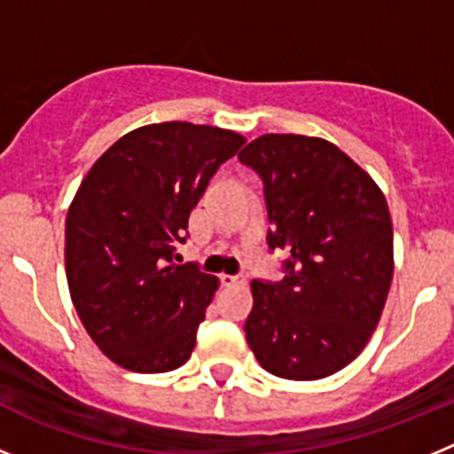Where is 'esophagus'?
<instances>
[{
	"instance_id": "1",
	"label": "esophagus",
	"mask_w": 454,
	"mask_h": 454,
	"mask_svg": "<svg viewBox=\"0 0 454 454\" xmlns=\"http://www.w3.org/2000/svg\"><path fill=\"white\" fill-rule=\"evenodd\" d=\"M220 284H223V286H243V284H246V277L243 275H220Z\"/></svg>"
}]
</instances>
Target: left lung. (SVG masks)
<instances>
[{
  "mask_svg": "<svg viewBox=\"0 0 454 454\" xmlns=\"http://www.w3.org/2000/svg\"><path fill=\"white\" fill-rule=\"evenodd\" d=\"M262 177L268 247L284 279L252 282L246 336L256 362L284 380L346 368L375 332L393 277L384 192L334 143L266 134L239 154Z\"/></svg>",
  "mask_w": 454,
  "mask_h": 454,
  "instance_id": "8db88e82",
  "label": "left lung"
}]
</instances>
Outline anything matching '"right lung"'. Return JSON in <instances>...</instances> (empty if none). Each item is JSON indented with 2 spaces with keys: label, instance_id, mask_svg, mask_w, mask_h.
<instances>
[{
  "label": "right lung",
  "instance_id": "right-lung-1",
  "mask_svg": "<svg viewBox=\"0 0 454 454\" xmlns=\"http://www.w3.org/2000/svg\"><path fill=\"white\" fill-rule=\"evenodd\" d=\"M246 138L192 122L124 134L88 170L66 220L70 298L99 350L134 372L188 362L218 277L172 262L188 215Z\"/></svg>",
  "mask_w": 454,
  "mask_h": 454
}]
</instances>
